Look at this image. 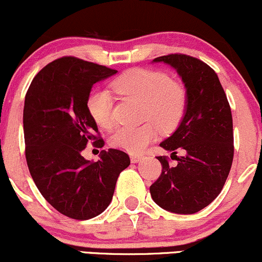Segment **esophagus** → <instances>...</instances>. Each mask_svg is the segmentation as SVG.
Listing matches in <instances>:
<instances>
[{
	"instance_id": "1",
	"label": "esophagus",
	"mask_w": 262,
	"mask_h": 262,
	"mask_svg": "<svg viewBox=\"0 0 262 262\" xmlns=\"http://www.w3.org/2000/svg\"><path fill=\"white\" fill-rule=\"evenodd\" d=\"M140 160H141V156H139V155H130L132 163H137V162H139Z\"/></svg>"
}]
</instances>
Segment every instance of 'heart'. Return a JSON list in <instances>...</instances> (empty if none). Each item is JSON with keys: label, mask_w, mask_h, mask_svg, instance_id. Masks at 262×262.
I'll list each match as a JSON object with an SVG mask.
<instances>
[{"label": "heart", "mask_w": 262, "mask_h": 262, "mask_svg": "<svg viewBox=\"0 0 262 262\" xmlns=\"http://www.w3.org/2000/svg\"><path fill=\"white\" fill-rule=\"evenodd\" d=\"M116 93L141 101V125H125L115 132L111 145L130 154H139L157 137V130L170 133L179 127L187 108V89L181 82L163 71L135 68L123 72L112 82ZM87 107L99 127L108 129L114 123L112 99L108 93L94 91L89 95Z\"/></svg>", "instance_id": "b5f03b06"}]
</instances>
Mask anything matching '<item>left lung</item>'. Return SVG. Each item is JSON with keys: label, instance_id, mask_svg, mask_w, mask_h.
<instances>
[{"label": "left lung", "instance_id": "8db88e82", "mask_svg": "<svg viewBox=\"0 0 262 262\" xmlns=\"http://www.w3.org/2000/svg\"><path fill=\"white\" fill-rule=\"evenodd\" d=\"M177 69L187 89V108L173 135L161 142L173 152L158 156L160 178L150 186L151 197L163 209L193 214L209 205L223 190L233 161V123L227 97L215 71L200 59L168 54L154 59ZM178 149L185 156L178 158ZM176 158H172V155Z\"/></svg>", "mask_w": 262, "mask_h": 262}]
</instances>
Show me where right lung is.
<instances>
[{
  "instance_id": "1",
  "label": "right lung",
  "mask_w": 262,
  "mask_h": 262,
  "mask_svg": "<svg viewBox=\"0 0 262 262\" xmlns=\"http://www.w3.org/2000/svg\"><path fill=\"white\" fill-rule=\"evenodd\" d=\"M116 72L62 57L46 65L26 92L23 123L30 174L45 200L71 219L88 220L106 209L118 175L130 164L116 148L102 151L98 162L82 156L88 142L104 145L87 107L89 93Z\"/></svg>"
}]
</instances>
